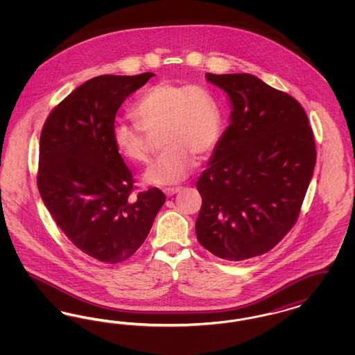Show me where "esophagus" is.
Instances as JSON below:
<instances>
[{"mask_svg":"<svg viewBox=\"0 0 355 355\" xmlns=\"http://www.w3.org/2000/svg\"><path fill=\"white\" fill-rule=\"evenodd\" d=\"M181 186L180 187H166V189H164V193L168 196V197H171V196H174V194H177L178 191H181Z\"/></svg>","mask_w":355,"mask_h":355,"instance_id":"34e87169","label":"esophagus"}]
</instances>
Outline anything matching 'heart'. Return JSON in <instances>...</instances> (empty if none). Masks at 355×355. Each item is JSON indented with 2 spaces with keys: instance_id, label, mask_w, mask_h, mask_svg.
I'll return each instance as SVG.
<instances>
[{
  "instance_id": "1",
  "label": "heart",
  "mask_w": 355,
  "mask_h": 355,
  "mask_svg": "<svg viewBox=\"0 0 355 355\" xmlns=\"http://www.w3.org/2000/svg\"><path fill=\"white\" fill-rule=\"evenodd\" d=\"M133 114L138 121H116L112 139L122 157L145 164L150 150L144 135L159 132L164 152L145 173L153 185H173L189 175L200 158L211 152L220 137L222 114L213 92L201 84L161 81L152 85L137 101Z\"/></svg>"
}]
</instances>
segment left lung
<instances>
[{
  "label": "left lung",
  "mask_w": 355,
  "mask_h": 355,
  "mask_svg": "<svg viewBox=\"0 0 355 355\" xmlns=\"http://www.w3.org/2000/svg\"><path fill=\"white\" fill-rule=\"evenodd\" d=\"M232 103L197 181L198 242L227 261L271 250L294 226L313 177L314 135L300 102L248 73L211 74Z\"/></svg>",
  "instance_id": "obj_1"
}]
</instances>
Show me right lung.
Wrapping results in <instances>:
<instances>
[{"mask_svg":"<svg viewBox=\"0 0 355 355\" xmlns=\"http://www.w3.org/2000/svg\"><path fill=\"white\" fill-rule=\"evenodd\" d=\"M153 76L86 81L51 110L40 137L42 201L70 242L105 263L138 250L166 201L157 187L130 198L135 180L112 139L119 106Z\"/></svg>","mask_w":355,"mask_h":355,"instance_id":"obj_1","label":"right lung"}]
</instances>
